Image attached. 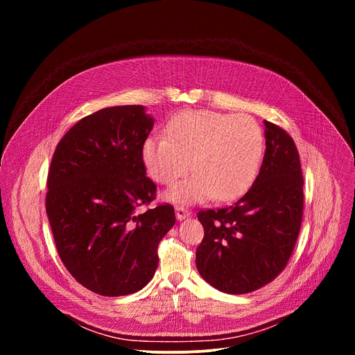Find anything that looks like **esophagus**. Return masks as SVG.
<instances>
[{"instance_id": "34e87169", "label": "esophagus", "mask_w": 355, "mask_h": 355, "mask_svg": "<svg viewBox=\"0 0 355 355\" xmlns=\"http://www.w3.org/2000/svg\"><path fill=\"white\" fill-rule=\"evenodd\" d=\"M189 215H191V212H189L187 208H184V207H177V208H175V216H177L178 220H184V219H187Z\"/></svg>"}]
</instances>
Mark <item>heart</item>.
Masks as SVG:
<instances>
[{
	"instance_id": "b5f03b06",
	"label": "heart",
	"mask_w": 355,
	"mask_h": 355,
	"mask_svg": "<svg viewBox=\"0 0 355 355\" xmlns=\"http://www.w3.org/2000/svg\"><path fill=\"white\" fill-rule=\"evenodd\" d=\"M166 135H150L141 159L150 177L170 185L191 167L195 174L166 191L173 204L209 198L233 200L256 181L266 148L260 123L248 115L191 110L175 115Z\"/></svg>"
}]
</instances>
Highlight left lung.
Segmentation results:
<instances>
[{"mask_svg": "<svg viewBox=\"0 0 355 355\" xmlns=\"http://www.w3.org/2000/svg\"><path fill=\"white\" fill-rule=\"evenodd\" d=\"M266 155L251 188L234 205L199 211L204 239L196 268L214 288L241 295L274 281L295 248L303 215V177L293 139L264 121Z\"/></svg>", "mask_w": 355, "mask_h": 355, "instance_id": "obj_1", "label": "left lung"}]
</instances>
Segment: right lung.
Wrapping results in <instances>:
<instances>
[{
    "label": "right lung",
    "instance_id": "add662e5",
    "mask_svg": "<svg viewBox=\"0 0 355 355\" xmlns=\"http://www.w3.org/2000/svg\"><path fill=\"white\" fill-rule=\"evenodd\" d=\"M155 121L141 105L96 111L59 141L47 175L46 214L56 248L78 284L103 296L135 293L153 278L174 208L137 214L156 196L141 146Z\"/></svg>",
    "mask_w": 355,
    "mask_h": 355
}]
</instances>
